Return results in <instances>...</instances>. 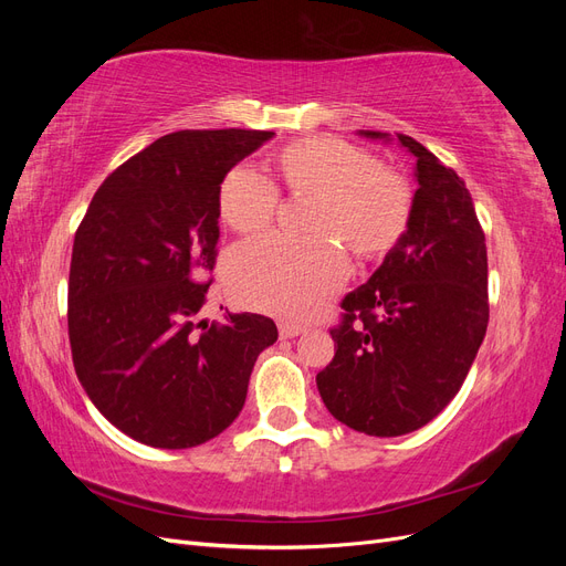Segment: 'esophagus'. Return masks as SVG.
Here are the masks:
<instances>
[{
  "label": "esophagus",
  "mask_w": 566,
  "mask_h": 566,
  "mask_svg": "<svg viewBox=\"0 0 566 566\" xmlns=\"http://www.w3.org/2000/svg\"><path fill=\"white\" fill-rule=\"evenodd\" d=\"M279 333H281V337H297V335H302L304 333V328L302 325H297V323H279Z\"/></svg>",
  "instance_id": "obj_1"
}]
</instances>
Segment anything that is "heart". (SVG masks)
<instances>
[{"label": "heart", "instance_id": "b5f03b06", "mask_svg": "<svg viewBox=\"0 0 566 566\" xmlns=\"http://www.w3.org/2000/svg\"><path fill=\"white\" fill-rule=\"evenodd\" d=\"M273 167L293 198H312L304 243L260 238L233 250L227 283L238 304L283 321H306L347 279L337 243L358 260H375L397 245L413 214L408 181L370 153L337 136H310L281 148ZM279 191L252 167H235L221 181L224 224L254 235L271 227Z\"/></svg>", "mask_w": 566, "mask_h": 566}]
</instances>
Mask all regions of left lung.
Wrapping results in <instances>:
<instances>
[{
	"label": "left lung",
	"mask_w": 566,
	"mask_h": 566,
	"mask_svg": "<svg viewBox=\"0 0 566 566\" xmlns=\"http://www.w3.org/2000/svg\"><path fill=\"white\" fill-rule=\"evenodd\" d=\"M397 142L416 158L410 224L368 283L342 300L335 356L316 375L331 416L370 437H401L437 418L489 323L486 238L465 181L410 136Z\"/></svg>",
	"instance_id": "left-lung-1"
}]
</instances>
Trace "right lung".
I'll list each match as a JSON object with an SVG mask.
<instances>
[{"mask_svg": "<svg viewBox=\"0 0 566 566\" xmlns=\"http://www.w3.org/2000/svg\"><path fill=\"white\" fill-rule=\"evenodd\" d=\"M273 132L160 136L98 186L67 281L73 364L92 403L153 449H191L238 418L256 356L279 339L260 314L200 318L219 241V188Z\"/></svg>", "mask_w": 566, "mask_h": 566, "instance_id": "add662e5", "label": "right lung"}]
</instances>
